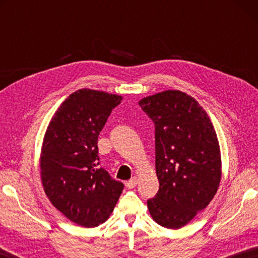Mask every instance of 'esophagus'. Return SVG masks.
Masks as SVG:
<instances>
[{"label":"esophagus","instance_id":"esophagus-1","mask_svg":"<svg viewBox=\"0 0 258 258\" xmlns=\"http://www.w3.org/2000/svg\"><path fill=\"white\" fill-rule=\"evenodd\" d=\"M138 177H132L131 178L130 181H127L125 183V185H126V187H128V189H133V187H135L137 186V184H138Z\"/></svg>","mask_w":258,"mask_h":258}]
</instances>
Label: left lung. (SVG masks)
I'll list each match as a JSON object with an SVG mask.
<instances>
[{
	"instance_id": "1",
	"label": "left lung",
	"mask_w": 258,
	"mask_h": 258,
	"mask_svg": "<svg viewBox=\"0 0 258 258\" xmlns=\"http://www.w3.org/2000/svg\"><path fill=\"white\" fill-rule=\"evenodd\" d=\"M155 124L159 190L148 199L157 223L180 229L208 206L221 181V151L214 126L196 100L165 91L139 102Z\"/></svg>"
}]
</instances>
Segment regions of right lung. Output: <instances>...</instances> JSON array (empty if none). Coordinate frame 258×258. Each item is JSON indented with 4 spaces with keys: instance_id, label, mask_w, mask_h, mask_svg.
Instances as JSON below:
<instances>
[{
    "instance_id": "add662e5",
    "label": "right lung",
    "mask_w": 258,
    "mask_h": 258,
    "mask_svg": "<svg viewBox=\"0 0 258 258\" xmlns=\"http://www.w3.org/2000/svg\"><path fill=\"white\" fill-rule=\"evenodd\" d=\"M120 95L80 90L64 100L43 140L41 176L52 205L74 223L108 220L124 189L100 165L98 138Z\"/></svg>"
}]
</instances>
